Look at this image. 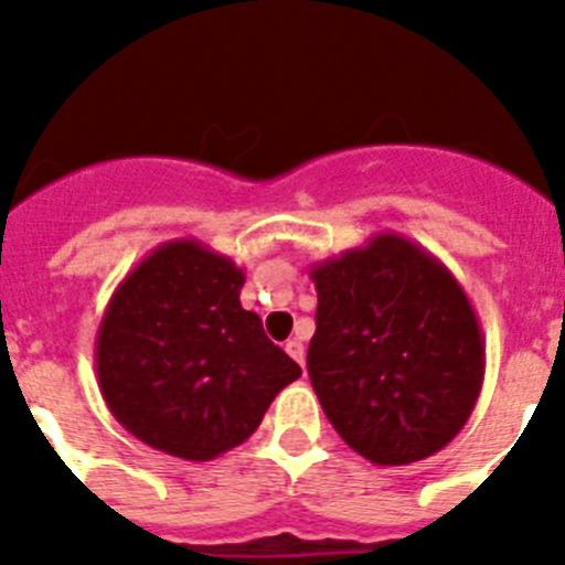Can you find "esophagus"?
I'll list each match as a JSON object with an SVG mask.
<instances>
[{
  "label": "esophagus",
  "instance_id": "1",
  "mask_svg": "<svg viewBox=\"0 0 565 565\" xmlns=\"http://www.w3.org/2000/svg\"><path fill=\"white\" fill-rule=\"evenodd\" d=\"M286 353L294 359V362L299 364V367L306 364V348H302V342H299V339H288V342H286Z\"/></svg>",
  "mask_w": 565,
  "mask_h": 565
}]
</instances>
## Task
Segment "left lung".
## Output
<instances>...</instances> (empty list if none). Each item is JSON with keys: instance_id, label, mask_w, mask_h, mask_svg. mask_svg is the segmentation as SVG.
<instances>
[{"instance_id": "obj_1", "label": "left lung", "mask_w": 565, "mask_h": 565, "mask_svg": "<svg viewBox=\"0 0 565 565\" xmlns=\"http://www.w3.org/2000/svg\"><path fill=\"white\" fill-rule=\"evenodd\" d=\"M311 279L308 376L333 430L376 467L444 450L483 382L481 326L450 268L387 232L313 263Z\"/></svg>"}]
</instances>
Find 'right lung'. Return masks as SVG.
Returning <instances> with one entry per match:
<instances>
[{
  "label": "right lung",
  "mask_w": 565,
  "mask_h": 565,
  "mask_svg": "<svg viewBox=\"0 0 565 565\" xmlns=\"http://www.w3.org/2000/svg\"><path fill=\"white\" fill-rule=\"evenodd\" d=\"M243 268L169 239L121 279L96 337L98 387L121 427L183 461L246 441L299 364L239 306Z\"/></svg>",
  "instance_id": "right-lung-1"
}]
</instances>
